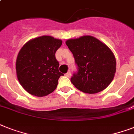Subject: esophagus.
Returning a JSON list of instances; mask_svg holds the SVG:
<instances>
[{"label":"esophagus","mask_w":134,"mask_h":134,"mask_svg":"<svg viewBox=\"0 0 134 134\" xmlns=\"http://www.w3.org/2000/svg\"><path fill=\"white\" fill-rule=\"evenodd\" d=\"M65 76H67V77L70 78V77H71V72H70V71H68V72H67V73L66 74H65Z\"/></svg>","instance_id":"34e87169"}]
</instances>
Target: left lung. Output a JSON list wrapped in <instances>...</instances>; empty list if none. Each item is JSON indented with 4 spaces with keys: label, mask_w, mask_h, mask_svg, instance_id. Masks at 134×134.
Returning <instances> with one entry per match:
<instances>
[{
    "label": "left lung",
    "mask_w": 134,
    "mask_h": 134,
    "mask_svg": "<svg viewBox=\"0 0 134 134\" xmlns=\"http://www.w3.org/2000/svg\"><path fill=\"white\" fill-rule=\"evenodd\" d=\"M65 43L79 67L77 74H74L71 79L74 86L88 94L106 89L116 71V60L110 48L90 35L69 39Z\"/></svg>",
    "instance_id": "obj_1"
}]
</instances>
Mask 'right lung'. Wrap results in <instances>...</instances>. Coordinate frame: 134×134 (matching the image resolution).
Returning <instances> with one entry per match:
<instances>
[{
	"mask_svg": "<svg viewBox=\"0 0 134 134\" xmlns=\"http://www.w3.org/2000/svg\"><path fill=\"white\" fill-rule=\"evenodd\" d=\"M63 41L48 35L35 37L20 49L16 61L18 81L28 93L44 97L54 91L59 78V63L55 53Z\"/></svg>",
	"mask_w": 134,
	"mask_h": 134,
	"instance_id": "add662e5",
	"label": "right lung"
}]
</instances>
